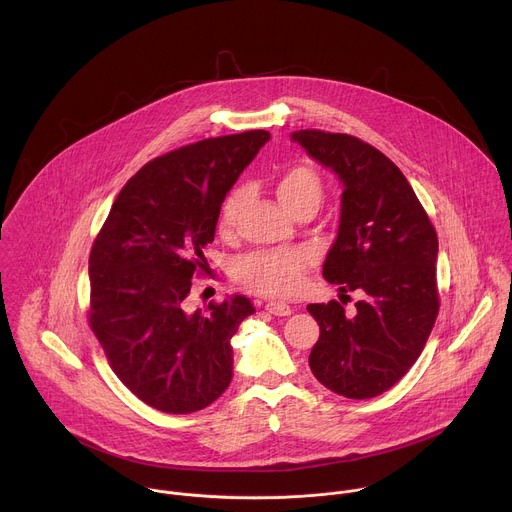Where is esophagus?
Returning <instances> with one entry per match:
<instances>
[{
  "label": "esophagus",
  "instance_id": "1",
  "mask_svg": "<svg viewBox=\"0 0 512 512\" xmlns=\"http://www.w3.org/2000/svg\"><path fill=\"white\" fill-rule=\"evenodd\" d=\"M265 311H269L271 315H277V317H287V315L293 313V309L287 303H281V301L265 303Z\"/></svg>",
  "mask_w": 512,
  "mask_h": 512
}]
</instances>
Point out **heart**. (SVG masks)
<instances>
[{"mask_svg":"<svg viewBox=\"0 0 512 512\" xmlns=\"http://www.w3.org/2000/svg\"><path fill=\"white\" fill-rule=\"evenodd\" d=\"M275 191L281 203L295 213L305 205H319L323 197V183L315 169L307 165H293L279 175ZM245 199V187H235L229 191L219 211L221 235L233 233ZM311 263L313 253L307 249H263L241 257L235 263L233 277L247 291L267 297H289L303 287L305 273Z\"/></svg>","mask_w":512,"mask_h":512,"instance_id":"obj_1","label":"heart"}]
</instances>
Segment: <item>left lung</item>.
I'll use <instances>...</instances> for the list:
<instances>
[{
	"label": "left lung",
	"instance_id": "8db88e82",
	"mask_svg": "<svg viewBox=\"0 0 512 512\" xmlns=\"http://www.w3.org/2000/svg\"><path fill=\"white\" fill-rule=\"evenodd\" d=\"M291 139L345 187L323 277L339 285L341 302L351 290L364 295L353 316L339 301L307 305L321 329L309 367L333 393L371 399L405 377L437 321V231L407 177L373 145L321 129Z\"/></svg>",
	"mask_w": 512,
	"mask_h": 512
}]
</instances>
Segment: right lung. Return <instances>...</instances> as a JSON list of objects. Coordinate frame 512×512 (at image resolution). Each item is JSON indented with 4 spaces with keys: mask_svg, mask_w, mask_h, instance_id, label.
<instances>
[{
    "mask_svg": "<svg viewBox=\"0 0 512 512\" xmlns=\"http://www.w3.org/2000/svg\"><path fill=\"white\" fill-rule=\"evenodd\" d=\"M255 129L183 145L143 165L119 191L89 253V327L119 381L145 405L187 415L233 377L231 337L255 313L233 295L187 311L207 271L221 203L269 141Z\"/></svg>",
    "mask_w": 512,
    "mask_h": 512,
    "instance_id": "right-lung-1",
    "label": "right lung"
}]
</instances>
